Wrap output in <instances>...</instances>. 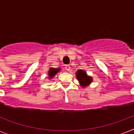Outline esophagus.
I'll return each instance as SVG.
<instances>
[{"label": "esophagus", "mask_w": 134, "mask_h": 134, "mask_svg": "<svg viewBox=\"0 0 134 134\" xmlns=\"http://www.w3.org/2000/svg\"><path fill=\"white\" fill-rule=\"evenodd\" d=\"M65 69H66V70H67L68 71H69L70 70H71V67H70V66L68 65H65Z\"/></svg>", "instance_id": "obj_1"}]
</instances>
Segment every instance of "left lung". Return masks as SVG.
<instances>
[{
    "label": "left lung",
    "mask_w": 134,
    "mask_h": 134,
    "mask_svg": "<svg viewBox=\"0 0 134 134\" xmlns=\"http://www.w3.org/2000/svg\"><path fill=\"white\" fill-rule=\"evenodd\" d=\"M76 78H77L78 81H79L80 85L84 88L86 86H89L90 84L91 83L92 81V78L91 76L87 75V74L84 70L82 69H79L77 72L76 73Z\"/></svg>",
    "instance_id": "1"
}]
</instances>
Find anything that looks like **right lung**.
<instances>
[{"instance_id":"add662e5","label":"right lung","mask_w":134,"mask_h":134,"mask_svg":"<svg viewBox=\"0 0 134 134\" xmlns=\"http://www.w3.org/2000/svg\"><path fill=\"white\" fill-rule=\"evenodd\" d=\"M60 69H55V68H50L48 71V79H52L58 71Z\"/></svg>"}]
</instances>
